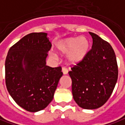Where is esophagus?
Returning a JSON list of instances; mask_svg holds the SVG:
<instances>
[{
  "mask_svg": "<svg viewBox=\"0 0 125 125\" xmlns=\"http://www.w3.org/2000/svg\"><path fill=\"white\" fill-rule=\"evenodd\" d=\"M62 73L63 75H67L68 73V69H67L66 68L63 67V68H62Z\"/></svg>",
  "mask_w": 125,
  "mask_h": 125,
  "instance_id": "1",
  "label": "esophagus"
}]
</instances>
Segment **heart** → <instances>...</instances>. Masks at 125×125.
I'll return each instance as SVG.
<instances>
[{"label": "heart", "instance_id": "1", "mask_svg": "<svg viewBox=\"0 0 125 125\" xmlns=\"http://www.w3.org/2000/svg\"><path fill=\"white\" fill-rule=\"evenodd\" d=\"M90 48V42L86 37H69L57 43L56 50L59 54H68L67 60L71 65H76L84 60ZM54 58L56 55L51 54Z\"/></svg>", "mask_w": 125, "mask_h": 125}]
</instances>
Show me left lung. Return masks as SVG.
<instances>
[{
  "mask_svg": "<svg viewBox=\"0 0 125 125\" xmlns=\"http://www.w3.org/2000/svg\"><path fill=\"white\" fill-rule=\"evenodd\" d=\"M89 34L93 39L92 48L68 74L76 103L85 109H95L109 100L117 82L118 70L111 45L96 34Z\"/></svg>",
  "mask_w": 125,
  "mask_h": 125,
  "instance_id": "obj_1",
  "label": "left lung"
}]
</instances>
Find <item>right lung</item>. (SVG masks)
Segmentation results:
<instances>
[{
    "instance_id": "obj_1",
    "label": "right lung",
    "mask_w": 125,
    "mask_h": 125,
    "mask_svg": "<svg viewBox=\"0 0 125 125\" xmlns=\"http://www.w3.org/2000/svg\"><path fill=\"white\" fill-rule=\"evenodd\" d=\"M51 46L47 33H30L12 45L7 55V89L16 103L30 112L49 104L63 75L61 66H46Z\"/></svg>"
}]
</instances>
